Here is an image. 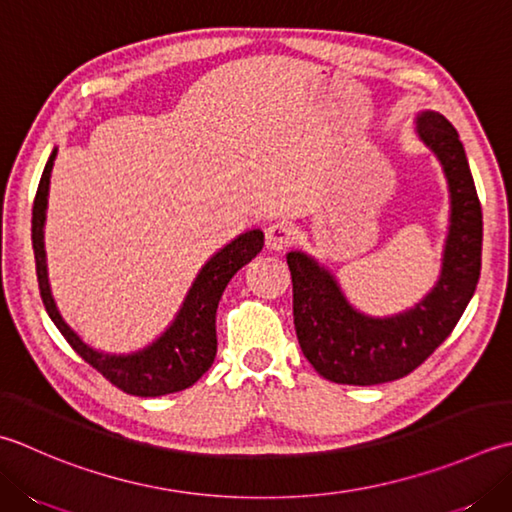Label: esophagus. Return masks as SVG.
Listing matches in <instances>:
<instances>
[{
  "label": "esophagus",
  "instance_id": "1",
  "mask_svg": "<svg viewBox=\"0 0 512 512\" xmlns=\"http://www.w3.org/2000/svg\"><path fill=\"white\" fill-rule=\"evenodd\" d=\"M295 242V228L286 222H275L266 228V248L282 250Z\"/></svg>",
  "mask_w": 512,
  "mask_h": 512
}]
</instances>
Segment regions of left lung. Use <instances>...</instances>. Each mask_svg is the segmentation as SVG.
Instances as JSON below:
<instances>
[{
	"instance_id": "obj_1",
	"label": "left lung",
	"mask_w": 512,
	"mask_h": 512,
	"mask_svg": "<svg viewBox=\"0 0 512 512\" xmlns=\"http://www.w3.org/2000/svg\"><path fill=\"white\" fill-rule=\"evenodd\" d=\"M417 133L435 150L450 188V233L437 286L408 313L373 319L350 308L328 270L304 253H288L293 317L302 353L335 384L373 386L406 377L453 333L482 270V204L464 146L448 119L417 117Z\"/></svg>"
}]
</instances>
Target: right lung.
Returning <instances> with one entry per match:
<instances>
[{"mask_svg":"<svg viewBox=\"0 0 512 512\" xmlns=\"http://www.w3.org/2000/svg\"><path fill=\"white\" fill-rule=\"evenodd\" d=\"M57 150L46 162V168L39 179L37 195L33 202V250H35V270L39 295L46 306L48 317L53 319L59 333L64 335L70 348L93 366L97 373H102L110 384L135 397H159L168 393H177L193 386L206 370L213 366L217 355V330H215V313L217 304L222 299L224 288L228 286L239 268L248 264L264 246L262 230H248L239 235L235 242L224 246L210 259L197 275L193 288L186 297V302L179 310L177 319L166 333L157 339L153 346L139 350L135 355H104L88 348L64 319L59 317L53 297L48 290L46 262H44V219H46V202H48V184L50 170H53Z\"/></svg>","mask_w":512,"mask_h":512,"instance_id":"right-lung-1","label":"right lung"}]
</instances>
